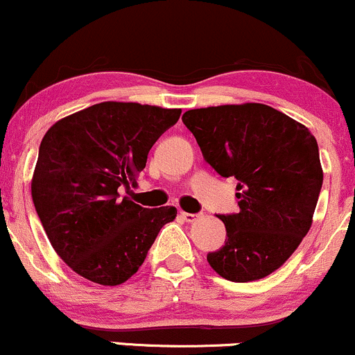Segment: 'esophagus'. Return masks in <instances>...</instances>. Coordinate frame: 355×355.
Returning <instances> with one entry per match:
<instances>
[{"mask_svg":"<svg viewBox=\"0 0 355 355\" xmlns=\"http://www.w3.org/2000/svg\"><path fill=\"white\" fill-rule=\"evenodd\" d=\"M180 215L185 222H193V220H197V217H198L197 214H189V211H180Z\"/></svg>","mask_w":355,"mask_h":355,"instance_id":"obj_1","label":"esophagus"}]
</instances>
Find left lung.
I'll list each match as a JSON object with an SVG mask.
<instances>
[{
    "instance_id": "left-lung-1",
    "label": "left lung",
    "mask_w": 355,
    "mask_h": 355,
    "mask_svg": "<svg viewBox=\"0 0 355 355\" xmlns=\"http://www.w3.org/2000/svg\"><path fill=\"white\" fill-rule=\"evenodd\" d=\"M182 121L207 164L239 182V214L220 215L227 239L207 255L210 267L232 282L263 279L312 225L324 180L315 137L262 103L189 110Z\"/></svg>"
}]
</instances>
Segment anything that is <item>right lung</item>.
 Returning <instances> with one entry per match:
<instances>
[{
  "mask_svg": "<svg viewBox=\"0 0 355 355\" xmlns=\"http://www.w3.org/2000/svg\"><path fill=\"white\" fill-rule=\"evenodd\" d=\"M180 108L103 101L56 121L40 145L31 197L60 259L100 285H120L144 263L175 207L144 209L135 185L155 141Z\"/></svg>",
  "mask_w": 355,
  "mask_h": 355,
  "instance_id": "1",
  "label": "right lung"
}]
</instances>
